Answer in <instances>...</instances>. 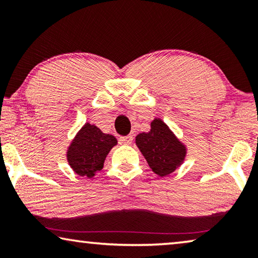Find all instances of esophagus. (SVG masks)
Returning a JSON list of instances; mask_svg holds the SVG:
<instances>
[{"instance_id": "obj_1", "label": "esophagus", "mask_w": 258, "mask_h": 258, "mask_svg": "<svg viewBox=\"0 0 258 258\" xmlns=\"http://www.w3.org/2000/svg\"><path fill=\"white\" fill-rule=\"evenodd\" d=\"M133 141V137L132 135H127V137H121L119 139V143L120 145H131Z\"/></svg>"}]
</instances>
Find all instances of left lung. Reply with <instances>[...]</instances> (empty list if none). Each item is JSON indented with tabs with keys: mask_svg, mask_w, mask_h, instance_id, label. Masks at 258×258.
Wrapping results in <instances>:
<instances>
[{
	"mask_svg": "<svg viewBox=\"0 0 258 258\" xmlns=\"http://www.w3.org/2000/svg\"><path fill=\"white\" fill-rule=\"evenodd\" d=\"M135 143L150 168L161 177L180 167L186 156V147L160 118L151 121L149 132L138 134Z\"/></svg>",
	"mask_w": 258,
	"mask_h": 258,
	"instance_id": "obj_1",
	"label": "left lung"
}]
</instances>
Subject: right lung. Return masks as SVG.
I'll return each mask as SVG.
<instances>
[{"label": "right lung", "mask_w": 258, "mask_h": 258, "mask_svg": "<svg viewBox=\"0 0 258 258\" xmlns=\"http://www.w3.org/2000/svg\"><path fill=\"white\" fill-rule=\"evenodd\" d=\"M116 145L117 139L113 135L103 133L98 126L86 123L68 147V164L80 176L91 178L101 171L107 155Z\"/></svg>", "instance_id": "obj_1"}]
</instances>
